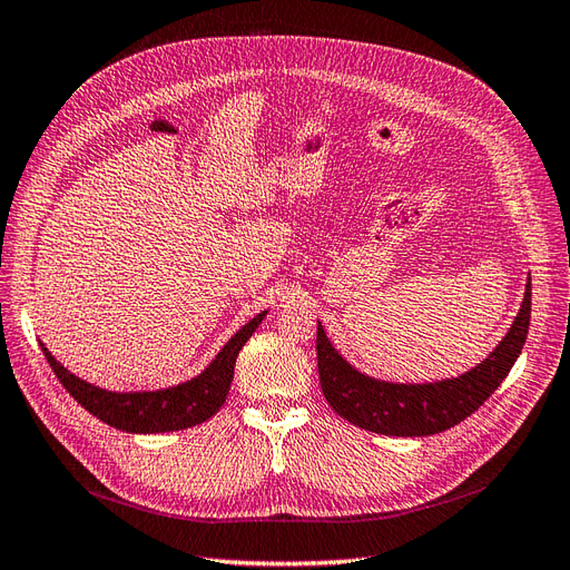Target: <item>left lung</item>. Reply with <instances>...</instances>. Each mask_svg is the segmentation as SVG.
I'll return each mask as SVG.
<instances>
[{"instance_id":"left-lung-1","label":"left lung","mask_w":570,"mask_h":570,"mask_svg":"<svg viewBox=\"0 0 570 570\" xmlns=\"http://www.w3.org/2000/svg\"><path fill=\"white\" fill-rule=\"evenodd\" d=\"M530 276L520 311L494 351L451 380L386 382L351 365L317 322V367L324 399L351 425L389 436L439 434L473 415L507 380L530 330Z\"/></svg>"}]
</instances>
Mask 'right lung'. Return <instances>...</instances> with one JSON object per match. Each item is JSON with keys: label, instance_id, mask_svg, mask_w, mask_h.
Returning a JSON list of instances; mask_svg holds the SVG:
<instances>
[{"label": "right lung", "instance_id": "obj_1", "mask_svg": "<svg viewBox=\"0 0 570 570\" xmlns=\"http://www.w3.org/2000/svg\"><path fill=\"white\" fill-rule=\"evenodd\" d=\"M267 313L269 311L257 313L243 324L213 357V363L195 377L165 389H145V392H111V389L95 386L63 367L42 341L40 346L63 389L97 420L134 434L176 432L200 425L222 409L232 389L236 357Z\"/></svg>", "mask_w": 570, "mask_h": 570}]
</instances>
